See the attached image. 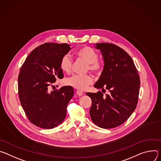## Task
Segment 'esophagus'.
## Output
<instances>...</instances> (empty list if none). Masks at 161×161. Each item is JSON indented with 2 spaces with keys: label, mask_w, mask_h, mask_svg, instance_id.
Wrapping results in <instances>:
<instances>
[{
  "label": "esophagus",
  "mask_w": 161,
  "mask_h": 161,
  "mask_svg": "<svg viewBox=\"0 0 161 161\" xmlns=\"http://www.w3.org/2000/svg\"><path fill=\"white\" fill-rule=\"evenodd\" d=\"M76 93H77V95L78 96H79V97H80V96H82V95H84V93H83L82 92L80 91V90H77V92H76Z\"/></svg>",
  "instance_id": "34e87169"
}]
</instances>
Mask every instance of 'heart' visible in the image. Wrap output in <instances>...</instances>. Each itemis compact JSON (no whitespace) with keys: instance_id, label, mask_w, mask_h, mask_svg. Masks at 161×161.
Segmentation results:
<instances>
[{"instance_id":"b5f03b06","label":"heart","mask_w":161,"mask_h":161,"mask_svg":"<svg viewBox=\"0 0 161 161\" xmlns=\"http://www.w3.org/2000/svg\"><path fill=\"white\" fill-rule=\"evenodd\" d=\"M75 55L80 59H83L87 63V69L92 72L98 74L100 73L103 69V63L98 60V53L92 48L90 47H83L78 49ZM72 66V59L69 54L63 56L60 61V68L65 73H69ZM93 79L92 76L89 75H74L68 78L66 82L68 85L75 87L78 90H84L93 83Z\"/></svg>"}]
</instances>
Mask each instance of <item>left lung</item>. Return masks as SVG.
<instances>
[{
	"label": "left lung",
	"mask_w": 161,
	"mask_h": 161,
	"mask_svg": "<svg viewBox=\"0 0 161 161\" xmlns=\"http://www.w3.org/2000/svg\"><path fill=\"white\" fill-rule=\"evenodd\" d=\"M95 48L100 50L104 66L94 87L105 88L109 94L103 97L100 92L86 93L92 100L90 116L98 127L112 129L125 122L136 108L139 76L132 59L120 47L100 43H96Z\"/></svg>",
	"instance_id": "8db88e82"
}]
</instances>
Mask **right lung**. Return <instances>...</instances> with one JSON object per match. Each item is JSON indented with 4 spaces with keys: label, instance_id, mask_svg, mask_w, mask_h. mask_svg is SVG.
Listing matches in <instances>:
<instances>
[{
    "label": "right lung",
    "instance_id": "right-lung-1",
    "mask_svg": "<svg viewBox=\"0 0 161 161\" xmlns=\"http://www.w3.org/2000/svg\"><path fill=\"white\" fill-rule=\"evenodd\" d=\"M67 43H46L34 48L22 64L18 78L21 105L29 121L45 129L63 123L67 105L73 97L71 86L49 91L56 79H63L62 57L70 50Z\"/></svg>",
    "mask_w": 161,
    "mask_h": 161
}]
</instances>
